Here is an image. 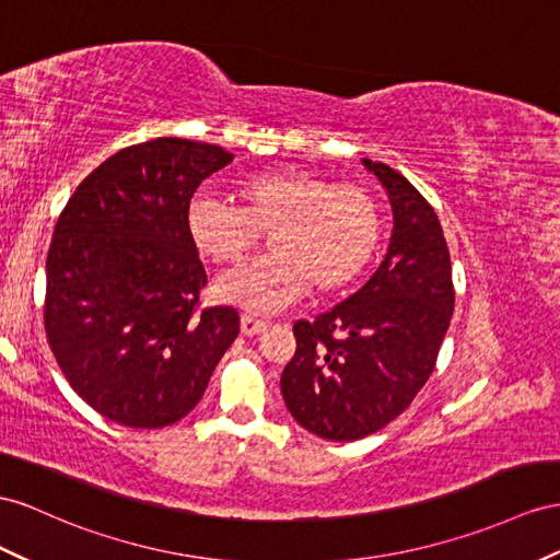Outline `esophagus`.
<instances>
[{"mask_svg":"<svg viewBox=\"0 0 560 560\" xmlns=\"http://www.w3.org/2000/svg\"><path fill=\"white\" fill-rule=\"evenodd\" d=\"M265 328H267L265 319H257V317H253V314H243L241 317V334L243 336H257V334H262Z\"/></svg>","mask_w":560,"mask_h":560,"instance_id":"1","label":"esophagus"}]
</instances>
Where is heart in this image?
I'll return each mask as SVG.
<instances>
[{
  "label": "heart",
  "mask_w": 560,
  "mask_h": 560,
  "mask_svg": "<svg viewBox=\"0 0 560 560\" xmlns=\"http://www.w3.org/2000/svg\"><path fill=\"white\" fill-rule=\"evenodd\" d=\"M238 208L198 196L186 208V234L218 267L241 265L267 232L269 255L218 283V295L248 312H279L312 289H348L374 262L383 236L376 196L319 172L283 167L234 184Z\"/></svg>",
  "instance_id": "heart-1"
}]
</instances>
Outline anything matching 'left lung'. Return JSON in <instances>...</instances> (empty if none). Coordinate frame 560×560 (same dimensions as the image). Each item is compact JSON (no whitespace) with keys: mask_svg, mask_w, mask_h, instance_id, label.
<instances>
[{"mask_svg":"<svg viewBox=\"0 0 560 560\" xmlns=\"http://www.w3.org/2000/svg\"><path fill=\"white\" fill-rule=\"evenodd\" d=\"M364 165L390 196L388 253L346 303L295 322L298 348L281 374L293 419L334 442L376 433L411 405L454 312L450 248L433 206L390 165Z\"/></svg>","mask_w":560,"mask_h":560,"instance_id":"obj_1","label":"left lung"}]
</instances>
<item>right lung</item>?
Wrapping results in <instances>:
<instances>
[{"label":"right lung","mask_w":560,"mask_h":560,"mask_svg":"<svg viewBox=\"0 0 560 560\" xmlns=\"http://www.w3.org/2000/svg\"><path fill=\"white\" fill-rule=\"evenodd\" d=\"M222 147L158 137L84 177L47 255V342L84 402L127 428H163L203 397L238 336L234 307H200L208 275L186 234Z\"/></svg>","instance_id":"obj_1"}]
</instances>
